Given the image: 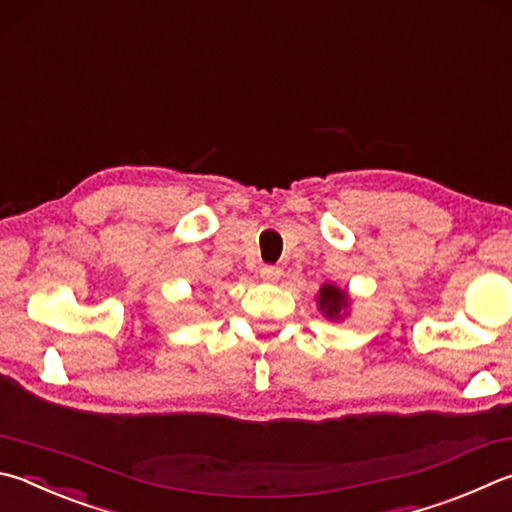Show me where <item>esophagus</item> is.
I'll use <instances>...</instances> for the list:
<instances>
[{
	"instance_id": "1",
	"label": "esophagus",
	"mask_w": 512,
	"mask_h": 512,
	"mask_svg": "<svg viewBox=\"0 0 512 512\" xmlns=\"http://www.w3.org/2000/svg\"><path fill=\"white\" fill-rule=\"evenodd\" d=\"M259 275H262V280H266V282H277L282 277V271L277 266H262Z\"/></svg>"
}]
</instances>
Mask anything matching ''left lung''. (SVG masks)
Masks as SVG:
<instances>
[{"label":"left lung","instance_id":"1","mask_svg":"<svg viewBox=\"0 0 512 512\" xmlns=\"http://www.w3.org/2000/svg\"><path fill=\"white\" fill-rule=\"evenodd\" d=\"M349 295L338 288L336 284H324L318 293V309L324 313V318L329 320H342V315H347Z\"/></svg>","mask_w":512,"mask_h":512}]
</instances>
